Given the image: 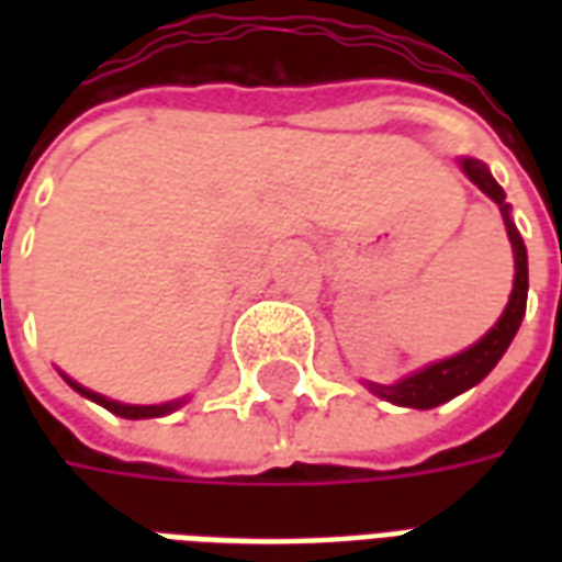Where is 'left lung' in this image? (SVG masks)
<instances>
[{"label": "left lung", "mask_w": 562, "mask_h": 562, "mask_svg": "<svg viewBox=\"0 0 562 562\" xmlns=\"http://www.w3.org/2000/svg\"><path fill=\"white\" fill-rule=\"evenodd\" d=\"M463 171L470 177L472 183L482 189L484 195H491L503 210V220H506L508 240H512V249H515V289H512V297H508L506 313L499 316L494 328L484 334L482 340L470 346L467 352L454 355V358H446L439 364L424 367L422 373H413L409 379H403L397 385H370L373 394L385 397L389 403H397V406H413V409H434L439 403L458 397L460 391L479 385L491 370L496 367V361L506 355L508 342L515 340V334L520 328V318L527 313V246L520 240L518 228L508 220V204L503 186L496 183L487 165L479 159H463Z\"/></svg>", "instance_id": "1"}]
</instances>
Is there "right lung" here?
Instances as JSON below:
<instances>
[{
	"label": "right lung",
	"instance_id": "right-lung-1",
	"mask_svg": "<svg viewBox=\"0 0 562 562\" xmlns=\"http://www.w3.org/2000/svg\"><path fill=\"white\" fill-rule=\"evenodd\" d=\"M68 385L75 391H80L83 397H90V401H95L99 406H104L108 413L120 415V418H159V415L171 413V409H177L180 403H165V406H126V403H116V401H108V397H102V394H95V391H87L83 385H78V382H71V379H66Z\"/></svg>",
	"mask_w": 562,
	"mask_h": 562
}]
</instances>
